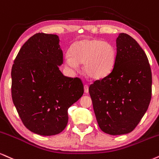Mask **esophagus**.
Listing matches in <instances>:
<instances>
[{
    "mask_svg": "<svg viewBox=\"0 0 159 159\" xmlns=\"http://www.w3.org/2000/svg\"><path fill=\"white\" fill-rule=\"evenodd\" d=\"M84 91H85V94H88L89 93V86L87 85H84Z\"/></svg>",
    "mask_w": 159,
    "mask_h": 159,
    "instance_id": "1",
    "label": "esophagus"
}]
</instances>
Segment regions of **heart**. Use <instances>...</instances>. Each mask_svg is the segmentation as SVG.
<instances>
[{
  "mask_svg": "<svg viewBox=\"0 0 159 159\" xmlns=\"http://www.w3.org/2000/svg\"><path fill=\"white\" fill-rule=\"evenodd\" d=\"M116 59V50L109 42L98 39H82L74 43L70 53L65 56V65L76 70L84 64V71L89 78L100 80L112 70Z\"/></svg>",
  "mask_w": 159,
  "mask_h": 159,
  "instance_id": "heart-1",
  "label": "heart"
}]
</instances>
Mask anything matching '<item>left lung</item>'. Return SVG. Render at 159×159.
Wrapping results in <instances>:
<instances>
[{"label": "left lung", "instance_id": "1", "mask_svg": "<svg viewBox=\"0 0 159 159\" xmlns=\"http://www.w3.org/2000/svg\"><path fill=\"white\" fill-rule=\"evenodd\" d=\"M115 65L89 91L102 132L124 135L136 127L150 105L152 73L146 53L126 33L118 34Z\"/></svg>", "mask_w": 159, "mask_h": 159}]
</instances>
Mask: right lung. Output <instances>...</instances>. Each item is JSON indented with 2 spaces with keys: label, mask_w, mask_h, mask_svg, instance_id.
<instances>
[{
  "label": "right lung",
  "mask_w": 159,
  "mask_h": 159,
  "mask_svg": "<svg viewBox=\"0 0 159 159\" xmlns=\"http://www.w3.org/2000/svg\"><path fill=\"white\" fill-rule=\"evenodd\" d=\"M59 42L57 35H33L20 49L11 72L13 103L24 126L40 135L62 132L68 108L84 93L80 79L67 77L59 70Z\"/></svg>",
  "instance_id": "obj_1"
}]
</instances>
